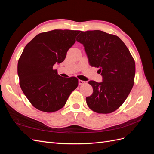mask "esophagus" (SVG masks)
I'll return each instance as SVG.
<instances>
[{
	"label": "esophagus",
	"mask_w": 154,
	"mask_h": 154,
	"mask_svg": "<svg viewBox=\"0 0 154 154\" xmlns=\"http://www.w3.org/2000/svg\"><path fill=\"white\" fill-rule=\"evenodd\" d=\"M85 81H83V80H78V83L80 85H82V84H83V83H85Z\"/></svg>",
	"instance_id": "obj_1"
}]
</instances>
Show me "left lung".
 <instances>
[{
    "instance_id": "left-lung-1",
    "label": "left lung",
    "mask_w": 154,
    "mask_h": 154,
    "mask_svg": "<svg viewBox=\"0 0 154 154\" xmlns=\"http://www.w3.org/2000/svg\"><path fill=\"white\" fill-rule=\"evenodd\" d=\"M82 44L92 67L99 68L100 83L91 80L93 93L86 97L88 106L99 114H109L122 105L134 83L136 65L128 49L118 36L100 30L82 31Z\"/></svg>"
}]
</instances>
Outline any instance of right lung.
<instances>
[{
    "instance_id": "right-lung-1",
    "label": "right lung",
    "mask_w": 154,
    "mask_h": 154,
    "mask_svg": "<svg viewBox=\"0 0 154 154\" xmlns=\"http://www.w3.org/2000/svg\"><path fill=\"white\" fill-rule=\"evenodd\" d=\"M80 32L54 29L41 32L24 48L18 62L20 86L38 110L53 112L62 109L78 87L77 78L60 76L53 67L63 62Z\"/></svg>"
}]
</instances>
